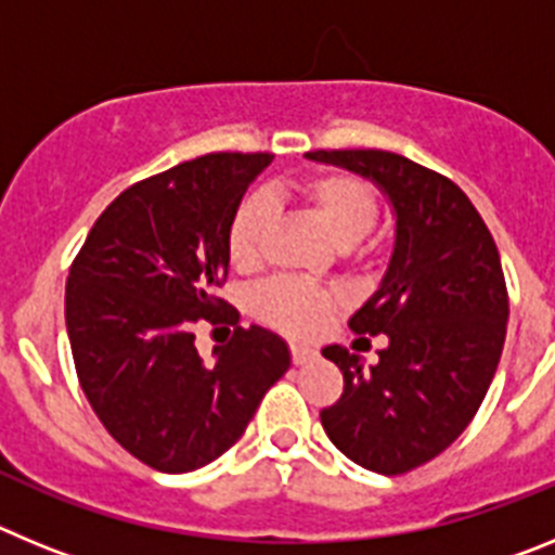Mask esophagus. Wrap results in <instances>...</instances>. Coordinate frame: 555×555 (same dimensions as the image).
Returning a JSON list of instances; mask_svg holds the SVG:
<instances>
[{"instance_id": "34e87169", "label": "esophagus", "mask_w": 555, "mask_h": 555, "mask_svg": "<svg viewBox=\"0 0 555 555\" xmlns=\"http://www.w3.org/2000/svg\"><path fill=\"white\" fill-rule=\"evenodd\" d=\"M317 356H320V352L313 350V347L292 345V361H294V364H308V361H313Z\"/></svg>"}]
</instances>
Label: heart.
<instances>
[{
    "instance_id": "obj_1",
    "label": "heart",
    "mask_w": 555,
    "mask_h": 555,
    "mask_svg": "<svg viewBox=\"0 0 555 555\" xmlns=\"http://www.w3.org/2000/svg\"><path fill=\"white\" fill-rule=\"evenodd\" d=\"M297 194L313 210V217L320 219L325 233L341 247L361 242L375 224V194L350 175L341 171L313 175L297 185ZM269 219H272V205L261 194L247 197L238 205L228 233L230 261L238 269H253L261 261ZM333 306L336 300L327 288L300 278H274L272 283L255 292V313L292 336H311L320 331Z\"/></svg>"
}]
</instances>
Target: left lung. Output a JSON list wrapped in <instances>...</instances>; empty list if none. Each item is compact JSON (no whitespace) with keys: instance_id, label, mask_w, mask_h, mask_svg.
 <instances>
[{"instance_id":"obj_1","label":"left lung","mask_w":555,"mask_h":555,"mask_svg":"<svg viewBox=\"0 0 555 555\" xmlns=\"http://www.w3.org/2000/svg\"><path fill=\"white\" fill-rule=\"evenodd\" d=\"M308 158L370 178L395 208L384 281L350 317L352 331L386 333L389 345L370 370L347 347L322 350L345 391L320 416L347 459L403 475L448 450L487 397L508 322L500 253L467 194L439 171L384 150Z\"/></svg>"}]
</instances>
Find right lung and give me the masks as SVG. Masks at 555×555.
Returning a JSON list of instances; mask_svg holds the SVG:
<instances>
[{"label": "right lung", "instance_id": "obj_1", "mask_svg": "<svg viewBox=\"0 0 555 555\" xmlns=\"http://www.w3.org/2000/svg\"><path fill=\"white\" fill-rule=\"evenodd\" d=\"M269 152H210L130 185L68 269L66 331L88 403L146 467L191 473L233 448L292 364L267 327H235L205 364L191 327L235 322L217 288L228 233Z\"/></svg>", "mask_w": 555, "mask_h": 555}]
</instances>
